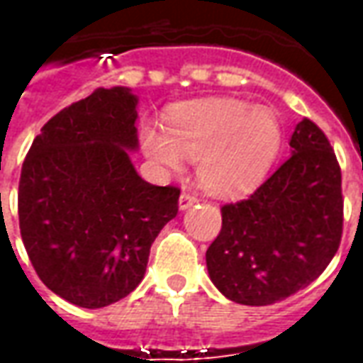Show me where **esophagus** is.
<instances>
[{
	"label": "esophagus",
	"instance_id": "obj_1",
	"mask_svg": "<svg viewBox=\"0 0 363 363\" xmlns=\"http://www.w3.org/2000/svg\"><path fill=\"white\" fill-rule=\"evenodd\" d=\"M198 202V198L194 194H190V192H182L181 198H179V208L181 210H189L190 206H194Z\"/></svg>",
	"mask_w": 363,
	"mask_h": 363
}]
</instances>
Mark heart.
I'll use <instances>...</instances> for the list:
<instances>
[{"label":"heart","instance_id":"1","mask_svg":"<svg viewBox=\"0 0 363 363\" xmlns=\"http://www.w3.org/2000/svg\"><path fill=\"white\" fill-rule=\"evenodd\" d=\"M281 145L278 116L264 106L237 99L186 104L169 114L165 132L142 128V150L151 163L181 171L198 161L196 177L206 190L235 196L259 184Z\"/></svg>","mask_w":363,"mask_h":363}]
</instances>
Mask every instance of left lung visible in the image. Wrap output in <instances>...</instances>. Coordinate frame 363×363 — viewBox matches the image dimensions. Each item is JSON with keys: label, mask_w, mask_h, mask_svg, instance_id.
Masks as SVG:
<instances>
[{"label": "left lung", "mask_w": 363, "mask_h": 363, "mask_svg": "<svg viewBox=\"0 0 363 363\" xmlns=\"http://www.w3.org/2000/svg\"><path fill=\"white\" fill-rule=\"evenodd\" d=\"M291 155L251 196L221 208L206 251L213 286L241 305H272L317 280L342 237V174L327 135L303 118Z\"/></svg>", "instance_id": "left-lung-1"}]
</instances>
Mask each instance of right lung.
I'll use <instances>...</instances> for the list:
<instances>
[{
    "instance_id": "obj_1",
    "label": "right lung",
    "mask_w": 363,
    "mask_h": 363,
    "mask_svg": "<svg viewBox=\"0 0 363 363\" xmlns=\"http://www.w3.org/2000/svg\"><path fill=\"white\" fill-rule=\"evenodd\" d=\"M138 96L96 89L52 116L19 181V228L38 278L85 309L126 297L143 280L151 243L179 212L177 186L135 171Z\"/></svg>"
}]
</instances>
